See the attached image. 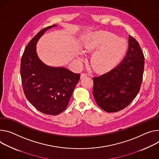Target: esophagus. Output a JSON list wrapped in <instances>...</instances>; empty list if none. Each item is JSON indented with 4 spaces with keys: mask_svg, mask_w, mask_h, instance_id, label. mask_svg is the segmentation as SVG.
<instances>
[{
    "mask_svg": "<svg viewBox=\"0 0 159 159\" xmlns=\"http://www.w3.org/2000/svg\"><path fill=\"white\" fill-rule=\"evenodd\" d=\"M88 76V75L86 74H84V73H82V74H81V75H80V78L81 79H82V78H84V77H87Z\"/></svg>",
    "mask_w": 159,
    "mask_h": 159,
    "instance_id": "obj_1",
    "label": "esophagus"
}]
</instances>
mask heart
<instances>
[{"mask_svg": "<svg viewBox=\"0 0 159 159\" xmlns=\"http://www.w3.org/2000/svg\"><path fill=\"white\" fill-rule=\"evenodd\" d=\"M86 52H96L91 63L98 71H107L112 69L121 60L127 49V43L124 39L106 31L89 34L82 46Z\"/></svg>", "mask_w": 159, "mask_h": 159, "instance_id": "b5f03b06", "label": "heart"}]
</instances>
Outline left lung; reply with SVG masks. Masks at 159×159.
<instances>
[{
  "instance_id": "8db88e82",
  "label": "left lung",
  "mask_w": 159,
  "mask_h": 159,
  "mask_svg": "<svg viewBox=\"0 0 159 159\" xmlns=\"http://www.w3.org/2000/svg\"><path fill=\"white\" fill-rule=\"evenodd\" d=\"M145 57L137 40L129 35L125 56L116 67L93 78V96L105 111L117 112L127 107L139 91Z\"/></svg>"
}]
</instances>
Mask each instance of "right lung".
<instances>
[{"instance_id": "obj_1", "label": "right lung", "mask_w": 159, "mask_h": 159, "mask_svg": "<svg viewBox=\"0 0 159 159\" xmlns=\"http://www.w3.org/2000/svg\"><path fill=\"white\" fill-rule=\"evenodd\" d=\"M56 25L40 30L26 46L21 60L20 74L25 95L39 111L56 115L67 107L80 75L64 67H53L43 63L37 53V43L45 32Z\"/></svg>"}]
</instances>
